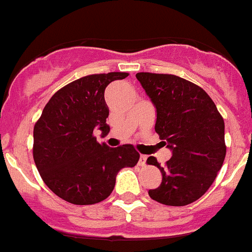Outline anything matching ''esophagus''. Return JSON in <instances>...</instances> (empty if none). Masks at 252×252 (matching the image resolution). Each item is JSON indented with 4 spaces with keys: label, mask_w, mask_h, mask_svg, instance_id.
<instances>
[{
    "label": "esophagus",
    "mask_w": 252,
    "mask_h": 252,
    "mask_svg": "<svg viewBox=\"0 0 252 252\" xmlns=\"http://www.w3.org/2000/svg\"><path fill=\"white\" fill-rule=\"evenodd\" d=\"M146 159H148V157H146V155H140V160H139V165H140V166H144V165H145V162H146Z\"/></svg>",
    "instance_id": "esophagus-1"
}]
</instances>
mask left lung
<instances>
[{
  "label": "left lung",
  "instance_id": "1",
  "mask_svg": "<svg viewBox=\"0 0 252 252\" xmlns=\"http://www.w3.org/2000/svg\"><path fill=\"white\" fill-rule=\"evenodd\" d=\"M146 94L157 107L155 131L166 140L173 157L161 166V184L150 189L151 199L166 206H187L209 189L226 157L224 121L203 88L174 74L137 73Z\"/></svg>",
  "mask_w": 252,
  "mask_h": 252
}]
</instances>
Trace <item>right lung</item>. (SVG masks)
Returning a JSON list of instances; mask_svg holds the SVG:
<instances>
[{
	"label": "right lung",
	"instance_id": "obj_1",
	"mask_svg": "<svg viewBox=\"0 0 252 252\" xmlns=\"http://www.w3.org/2000/svg\"><path fill=\"white\" fill-rule=\"evenodd\" d=\"M128 73L82 77L53 94L34 126L32 157L44 183L72 204H94L112 193L116 175L135 166L140 154L131 144L110 148L93 135L95 126L108 133L104 90Z\"/></svg>",
	"mask_w": 252,
	"mask_h": 252
}]
</instances>
